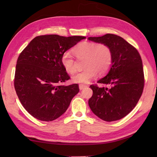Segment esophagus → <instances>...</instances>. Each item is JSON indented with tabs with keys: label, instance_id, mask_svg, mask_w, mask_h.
I'll return each mask as SVG.
<instances>
[{
	"label": "esophagus",
	"instance_id": "34e87169",
	"mask_svg": "<svg viewBox=\"0 0 157 157\" xmlns=\"http://www.w3.org/2000/svg\"><path fill=\"white\" fill-rule=\"evenodd\" d=\"M86 87H87V86H86V85H83V84L79 85V90H83L84 88H85Z\"/></svg>",
	"mask_w": 157,
	"mask_h": 157
}]
</instances>
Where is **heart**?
Listing matches in <instances>:
<instances>
[{
    "label": "heart",
    "mask_w": 157,
    "mask_h": 157,
    "mask_svg": "<svg viewBox=\"0 0 157 157\" xmlns=\"http://www.w3.org/2000/svg\"><path fill=\"white\" fill-rule=\"evenodd\" d=\"M78 59H85L84 71L72 76V81L78 84H87L94 78L98 73L104 74L111 67L113 53L108 45L102 43L95 44L83 42L73 49ZM61 63L67 71L70 73L76 71L75 61L69 52H66L61 57Z\"/></svg>",
    "instance_id": "b5f03b06"
}]
</instances>
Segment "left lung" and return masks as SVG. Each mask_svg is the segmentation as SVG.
I'll return each mask as SVG.
<instances>
[{"mask_svg":"<svg viewBox=\"0 0 157 157\" xmlns=\"http://www.w3.org/2000/svg\"><path fill=\"white\" fill-rule=\"evenodd\" d=\"M88 40L108 45L113 53L109 72L97 82L110 88L90 86L93 95L88 105L92 111L106 121L121 119L137 105L144 85L141 56L134 46L119 36L106 34Z\"/></svg>","mask_w":157,"mask_h":157,"instance_id":"obj_1","label":"left lung"}]
</instances>
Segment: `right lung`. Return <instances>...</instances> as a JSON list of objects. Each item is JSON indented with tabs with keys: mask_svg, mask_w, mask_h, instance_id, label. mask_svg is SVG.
<instances>
[{
	"mask_svg": "<svg viewBox=\"0 0 157 157\" xmlns=\"http://www.w3.org/2000/svg\"><path fill=\"white\" fill-rule=\"evenodd\" d=\"M85 38L56 34L37 36L19 56L15 89L23 107L36 119L51 121L59 118L79 92L77 84H60L70 78L62 65L61 57Z\"/></svg>",
	"mask_w": 157,
	"mask_h": 157,
	"instance_id": "obj_1",
	"label": "right lung"
}]
</instances>
